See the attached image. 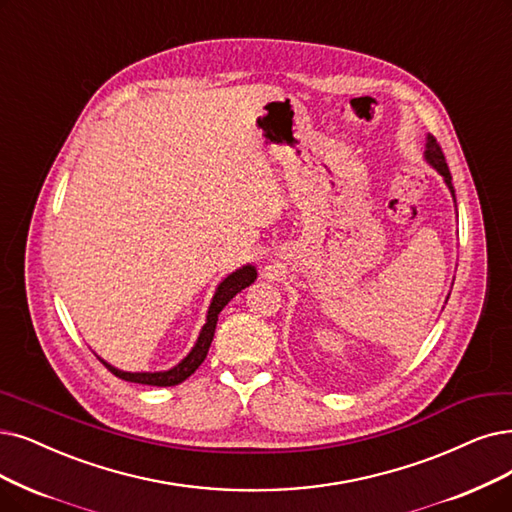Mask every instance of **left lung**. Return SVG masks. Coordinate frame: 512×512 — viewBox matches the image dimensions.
I'll return each instance as SVG.
<instances>
[{"instance_id":"1","label":"left lung","mask_w":512,"mask_h":512,"mask_svg":"<svg viewBox=\"0 0 512 512\" xmlns=\"http://www.w3.org/2000/svg\"><path fill=\"white\" fill-rule=\"evenodd\" d=\"M422 157H424V161L428 163V166H431V168H433V170L443 178L447 191L452 193L454 208H456V191H454V185H452V174H449V168H447V163H445V157H443L441 147L437 145V140H435L431 134H426V142H424V153H422ZM456 216H458V208H456ZM447 298H449V296H447ZM447 298H445V302H447Z\"/></svg>"}]
</instances>
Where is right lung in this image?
I'll use <instances>...</instances> for the list:
<instances>
[{
	"label": "right lung",
	"mask_w": 512,
	"mask_h": 512,
	"mask_svg": "<svg viewBox=\"0 0 512 512\" xmlns=\"http://www.w3.org/2000/svg\"><path fill=\"white\" fill-rule=\"evenodd\" d=\"M258 271L254 264H243V267L235 269L233 273H229L224 277L214 290V296L210 300L208 306V315H206V323L199 330V336L195 340V344L191 346V351L182 357L176 365H172L170 370H161V372H126V370H119V367L111 365L109 361H105L102 357H98L102 363H105L107 370L111 374H115L121 380H128V382H136V384H149V386H176L180 382H185L197 367L206 359L208 351H210V344L216 332V321L220 311L227 306L241 290L250 288V285L256 281Z\"/></svg>",
	"instance_id": "add662e5"
}]
</instances>
